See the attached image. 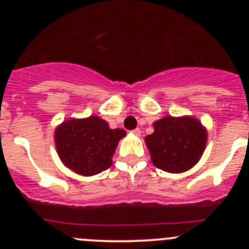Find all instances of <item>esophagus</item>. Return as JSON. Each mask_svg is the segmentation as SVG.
I'll return each instance as SVG.
<instances>
[{"label":"esophagus","instance_id":"obj_1","mask_svg":"<svg viewBox=\"0 0 249 249\" xmlns=\"http://www.w3.org/2000/svg\"><path fill=\"white\" fill-rule=\"evenodd\" d=\"M131 132L134 135H136V136H140V135H141V130L139 129V127H136V129H135V130H132Z\"/></svg>","mask_w":249,"mask_h":249}]
</instances>
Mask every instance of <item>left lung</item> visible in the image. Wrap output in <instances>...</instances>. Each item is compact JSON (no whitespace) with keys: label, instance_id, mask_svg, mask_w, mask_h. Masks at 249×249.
Masks as SVG:
<instances>
[{"label":"left lung","instance_id":"left-lung-1","mask_svg":"<svg viewBox=\"0 0 249 249\" xmlns=\"http://www.w3.org/2000/svg\"><path fill=\"white\" fill-rule=\"evenodd\" d=\"M207 134L196 119L165 117L154 123V132L145 137V144L158 169L184 172L201 158Z\"/></svg>","mask_w":249,"mask_h":249}]
</instances>
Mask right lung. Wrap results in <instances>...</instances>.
<instances>
[{
	"mask_svg": "<svg viewBox=\"0 0 249 249\" xmlns=\"http://www.w3.org/2000/svg\"><path fill=\"white\" fill-rule=\"evenodd\" d=\"M125 135L123 129H109L104 119L91 115L62 123L55 130V144L60 159L69 169L92 176L112 165L118 142Z\"/></svg>",
	"mask_w": 249,
	"mask_h": 249,
	"instance_id": "add662e5",
	"label": "right lung"
}]
</instances>
